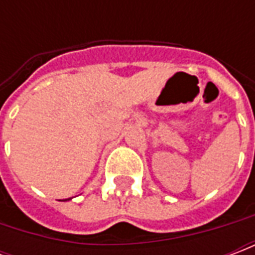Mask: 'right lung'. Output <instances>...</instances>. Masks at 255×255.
<instances>
[{
  "label": "right lung",
  "instance_id": "right-lung-1",
  "mask_svg": "<svg viewBox=\"0 0 255 255\" xmlns=\"http://www.w3.org/2000/svg\"><path fill=\"white\" fill-rule=\"evenodd\" d=\"M65 201H67V199H65Z\"/></svg>",
  "mask_w": 255,
  "mask_h": 255
}]
</instances>
